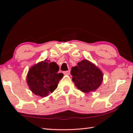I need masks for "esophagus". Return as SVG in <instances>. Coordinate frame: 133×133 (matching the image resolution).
<instances>
[{"label": "esophagus", "instance_id": "34e87169", "mask_svg": "<svg viewBox=\"0 0 133 133\" xmlns=\"http://www.w3.org/2000/svg\"><path fill=\"white\" fill-rule=\"evenodd\" d=\"M63 73L64 74V75H69L70 74V71H63Z\"/></svg>", "mask_w": 133, "mask_h": 133}]
</instances>
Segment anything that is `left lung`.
<instances>
[{"mask_svg":"<svg viewBox=\"0 0 133 133\" xmlns=\"http://www.w3.org/2000/svg\"><path fill=\"white\" fill-rule=\"evenodd\" d=\"M77 64L72 67L71 71L75 86L84 92L95 91L102 82V72L87 59L78 62Z\"/></svg>","mask_w":133,"mask_h":133,"instance_id":"left-lung-1","label":"left lung"}]
</instances>
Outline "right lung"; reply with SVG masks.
Here are the masks:
<instances>
[{"label": "right lung", "mask_w": 133, "mask_h": 133, "mask_svg": "<svg viewBox=\"0 0 133 133\" xmlns=\"http://www.w3.org/2000/svg\"><path fill=\"white\" fill-rule=\"evenodd\" d=\"M59 66L55 62L46 59L31 67L27 76V83L31 91L41 97H47L57 88L63 78L58 73Z\"/></svg>", "instance_id": "right-lung-1"}]
</instances>
